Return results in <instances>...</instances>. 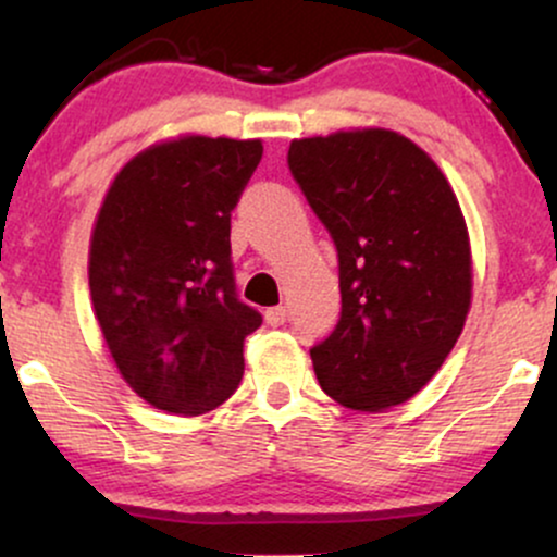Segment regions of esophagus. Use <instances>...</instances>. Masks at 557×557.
Wrapping results in <instances>:
<instances>
[{
    "instance_id": "34e87169",
    "label": "esophagus",
    "mask_w": 557,
    "mask_h": 557,
    "mask_svg": "<svg viewBox=\"0 0 557 557\" xmlns=\"http://www.w3.org/2000/svg\"><path fill=\"white\" fill-rule=\"evenodd\" d=\"M267 324H272V327H280V324L287 319V309L285 306H272V309H267Z\"/></svg>"
}]
</instances>
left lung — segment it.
<instances>
[{
  "label": "left lung",
  "instance_id": "left-lung-1",
  "mask_svg": "<svg viewBox=\"0 0 557 557\" xmlns=\"http://www.w3.org/2000/svg\"><path fill=\"white\" fill-rule=\"evenodd\" d=\"M287 164L341 261V322L311 348L319 385L354 411L400 406L437 374L469 317L461 203L434 159L387 127L296 138Z\"/></svg>",
  "mask_w": 557,
  "mask_h": 557
}]
</instances>
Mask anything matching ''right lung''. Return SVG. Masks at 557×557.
Masks as SVG:
<instances>
[{
    "mask_svg": "<svg viewBox=\"0 0 557 557\" xmlns=\"http://www.w3.org/2000/svg\"><path fill=\"white\" fill-rule=\"evenodd\" d=\"M259 138L175 136L146 146L107 188L88 246L94 317L110 356L154 408L214 411L240 385L261 314L235 296L230 212Z\"/></svg>",
    "mask_w": 557,
    "mask_h": 557,
    "instance_id": "obj_1",
    "label": "right lung"
}]
</instances>
